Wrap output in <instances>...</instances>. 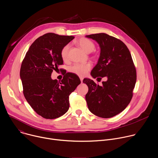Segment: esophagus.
<instances>
[{
    "label": "esophagus",
    "instance_id": "esophagus-1",
    "mask_svg": "<svg viewBox=\"0 0 158 158\" xmlns=\"http://www.w3.org/2000/svg\"><path fill=\"white\" fill-rule=\"evenodd\" d=\"M80 80H81V82H82V81H83V77H80Z\"/></svg>",
    "mask_w": 158,
    "mask_h": 158
}]
</instances>
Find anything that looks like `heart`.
Returning a JSON list of instances; mask_svg holds the SVG:
<instances>
[{
    "label": "heart",
    "instance_id": "1",
    "mask_svg": "<svg viewBox=\"0 0 158 158\" xmlns=\"http://www.w3.org/2000/svg\"><path fill=\"white\" fill-rule=\"evenodd\" d=\"M79 46L87 53H90L94 51L96 46L94 43L87 39L86 38H81L77 42ZM69 45H65V46L60 51V56L64 61H67L69 60ZM91 69V64L90 63L85 64H79L76 63L73 65L69 67V71L75 74L77 76L83 77L85 76L88 72Z\"/></svg>",
    "mask_w": 158,
    "mask_h": 158
}]
</instances>
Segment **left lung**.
<instances>
[{
	"label": "left lung",
	"instance_id": "left-lung-1",
	"mask_svg": "<svg viewBox=\"0 0 158 158\" xmlns=\"http://www.w3.org/2000/svg\"><path fill=\"white\" fill-rule=\"evenodd\" d=\"M85 37L95 40L101 48L98 64L91 73L92 77L107 78L102 86L90 79L83 80L89 88L85 95L87 106L98 117L112 118L129 104L136 82V70L128 48L121 40L105 33Z\"/></svg>",
	"mask_w": 158,
	"mask_h": 158
}]
</instances>
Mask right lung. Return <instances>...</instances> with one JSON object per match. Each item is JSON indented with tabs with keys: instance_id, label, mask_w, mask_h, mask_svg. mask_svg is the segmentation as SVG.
<instances>
[{
	"instance_id": "1",
	"label": "right lung",
	"mask_w": 158,
	"mask_h": 158,
	"mask_svg": "<svg viewBox=\"0 0 158 158\" xmlns=\"http://www.w3.org/2000/svg\"><path fill=\"white\" fill-rule=\"evenodd\" d=\"M74 38L44 34L31 44L22 62L20 77L24 97L36 113L45 119L64 115L69 108V95L81 84L79 77L69 73L59 82L51 78L53 71L63 64L62 49Z\"/></svg>"
}]
</instances>
